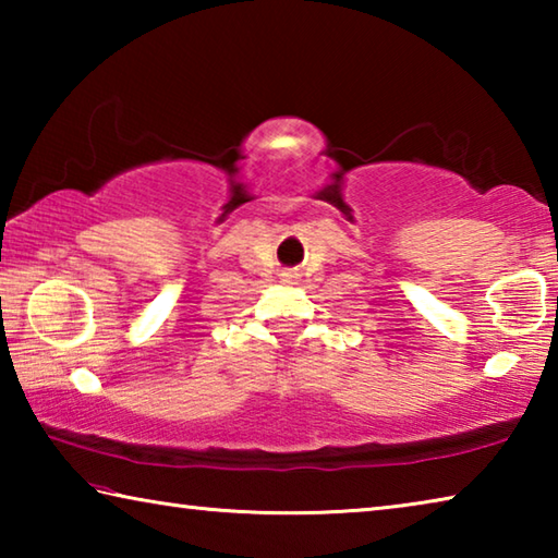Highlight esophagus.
<instances>
[{
	"label": "esophagus",
	"mask_w": 558,
	"mask_h": 558,
	"mask_svg": "<svg viewBox=\"0 0 558 558\" xmlns=\"http://www.w3.org/2000/svg\"><path fill=\"white\" fill-rule=\"evenodd\" d=\"M282 282H288V286H295L298 276H295V272H282Z\"/></svg>",
	"instance_id": "34e87169"
}]
</instances>
